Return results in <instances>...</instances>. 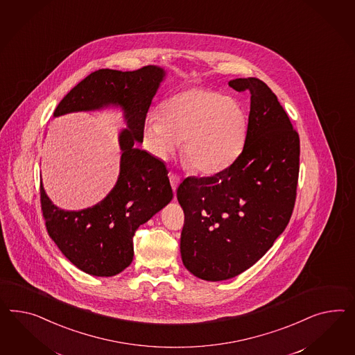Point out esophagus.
<instances>
[{
  "label": "esophagus",
  "instance_id": "obj_1",
  "mask_svg": "<svg viewBox=\"0 0 355 355\" xmlns=\"http://www.w3.org/2000/svg\"><path fill=\"white\" fill-rule=\"evenodd\" d=\"M169 180H171V184H172L173 191L175 192L177 190V187L180 186V183H181V178H180V175H177V174H169Z\"/></svg>",
  "mask_w": 355,
  "mask_h": 355
}]
</instances>
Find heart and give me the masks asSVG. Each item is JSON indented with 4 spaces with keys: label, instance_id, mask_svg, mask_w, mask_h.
<instances>
[{
    "label": "heart",
    "instance_id": "1",
    "mask_svg": "<svg viewBox=\"0 0 355 355\" xmlns=\"http://www.w3.org/2000/svg\"><path fill=\"white\" fill-rule=\"evenodd\" d=\"M247 123L236 99L208 89H189L163 102L159 116L146 119L144 146L157 159L166 160L182 141L181 153L189 168L216 174L238 157Z\"/></svg>",
    "mask_w": 355,
    "mask_h": 355
}]
</instances>
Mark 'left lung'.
<instances>
[{"label":"left lung","mask_w":355,"mask_h":355,"mask_svg":"<svg viewBox=\"0 0 355 355\" xmlns=\"http://www.w3.org/2000/svg\"><path fill=\"white\" fill-rule=\"evenodd\" d=\"M229 87L250 94L243 151L227 169L177 190L183 265L208 282L239 275L272 247L292 216L300 171L297 132L271 89L256 77Z\"/></svg>","instance_id":"1"}]
</instances>
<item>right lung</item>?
I'll list each match as a JSON object with an SVG mask.
<instances>
[{"mask_svg": "<svg viewBox=\"0 0 355 355\" xmlns=\"http://www.w3.org/2000/svg\"><path fill=\"white\" fill-rule=\"evenodd\" d=\"M166 76L157 66L137 71L98 69L64 96L54 117L71 112L120 108L126 128L119 133L120 172L103 200L80 211H66L50 200L41 181V208L50 238L77 268L94 277H114L135 256L133 236L141 225L173 199L166 166L138 148L146 115Z\"/></svg>", "mask_w": 355, "mask_h": 355, "instance_id": "add662e5", "label": "right lung"}]
</instances>
